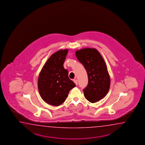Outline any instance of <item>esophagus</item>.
<instances>
[{"label":"esophagus","mask_w":145,"mask_h":145,"mask_svg":"<svg viewBox=\"0 0 145 145\" xmlns=\"http://www.w3.org/2000/svg\"><path fill=\"white\" fill-rule=\"evenodd\" d=\"M74 82L76 84V85L77 86V84H78V80L77 79H74Z\"/></svg>","instance_id":"obj_1"}]
</instances>
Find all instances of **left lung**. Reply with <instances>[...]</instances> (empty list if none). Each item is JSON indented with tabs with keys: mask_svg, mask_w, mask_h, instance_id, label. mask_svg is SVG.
<instances>
[{
	"mask_svg": "<svg viewBox=\"0 0 145 145\" xmlns=\"http://www.w3.org/2000/svg\"><path fill=\"white\" fill-rule=\"evenodd\" d=\"M76 56L86 69L88 84L83 89L86 99L92 103L100 101L108 93L110 79L102 56L94 48L77 50Z\"/></svg>",
	"mask_w": 145,
	"mask_h": 145,
	"instance_id": "1",
	"label": "left lung"
}]
</instances>
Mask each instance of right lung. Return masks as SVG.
<instances>
[{"label": "right lung", "mask_w": 145, "mask_h": 145, "mask_svg": "<svg viewBox=\"0 0 145 145\" xmlns=\"http://www.w3.org/2000/svg\"><path fill=\"white\" fill-rule=\"evenodd\" d=\"M68 51L61 50L53 54L39 75V92L43 101L49 105H61L68 97L70 90L76 86L69 78L67 70L63 66Z\"/></svg>", "instance_id": "add662e5"}]
</instances>
